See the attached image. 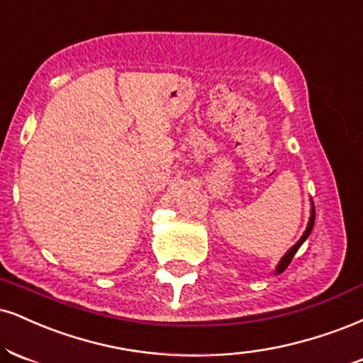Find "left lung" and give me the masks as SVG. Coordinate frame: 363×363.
Masks as SVG:
<instances>
[{
  "mask_svg": "<svg viewBox=\"0 0 363 363\" xmlns=\"http://www.w3.org/2000/svg\"><path fill=\"white\" fill-rule=\"evenodd\" d=\"M313 225H314V206H311V216H309V223H308V228H306V231H304V233H303V237L299 238V242L296 243V245H292V247L289 248V250H287L286 255L282 257L281 262H279L277 269H276V274H281V272H284V270L287 269V265L291 264L292 257L296 255V252H298V250H299V247L303 245V243H304V240H306V238L309 237V233H311V230H313Z\"/></svg>",
  "mask_w": 363,
  "mask_h": 363,
  "instance_id": "obj_1",
  "label": "left lung"
}]
</instances>
